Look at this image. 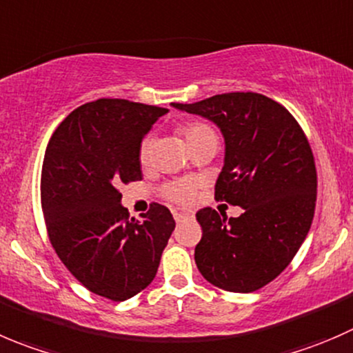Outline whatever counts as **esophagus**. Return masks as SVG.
<instances>
[{"label": "esophagus", "mask_w": 353, "mask_h": 353, "mask_svg": "<svg viewBox=\"0 0 353 353\" xmlns=\"http://www.w3.org/2000/svg\"><path fill=\"white\" fill-rule=\"evenodd\" d=\"M173 218H175V221L194 218V211H188V209H173Z\"/></svg>", "instance_id": "34e87169"}]
</instances>
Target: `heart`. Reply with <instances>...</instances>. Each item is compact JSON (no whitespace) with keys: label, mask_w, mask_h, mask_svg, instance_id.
I'll use <instances>...</instances> for the list:
<instances>
[{"label":"heart","mask_w":353,"mask_h":353,"mask_svg":"<svg viewBox=\"0 0 353 353\" xmlns=\"http://www.w3.org/2000/svg\"><path fill=\"white\" fill-rule=\"evenodd\" d=\"M178 132H180V135L185 139V142H187V145L190 149L201 144V142L208 141V139L216 137L212 128L209 125L202 123V121H187V123H181ZM151 137H145L141 142V148H139V161H141L142 166L148 165L149 159H151ZM163 195L168 201L175 202V204H188L194 199V185L185 180L172 181V183L163 187Z\"/></svg>","instance_id":"b5f03b06"}]
</instances>
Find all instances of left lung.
Segmentation results:
<instances>
[{
	"instance_id": "1",
	"label": "left lung",
	"mask_w": 353,
	"mask_h": 353,
	"mask_svg": "<svg viewBox=\"0 0 353 353\" xmlns=\"http://www.w3.org/2000/svg\"><path fill=\"white\" fill-rule=\"evenodd\" d=\"M173 106L218 125L225 166L214 197L243 209L239 218L197 211L195 264L223 290H259L292 263L312 225L317 173L309 141L290 111L263 94H218Z\"/></svg>"
}]
</instances>
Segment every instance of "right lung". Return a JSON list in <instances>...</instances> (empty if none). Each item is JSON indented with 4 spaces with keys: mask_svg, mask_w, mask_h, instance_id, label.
Segmentation results:
<instances>
[{
    "mask_svg": "<svg viewBox=\"0 0 353 353\" xmlns=\"http://www.w3.org/2000/svg\"><path fill=\"white\" fill-rule=\"evenodd\" d=\"M166 108L97 99L51 135L41 172L48 235L66 270L92 294L121 302L158 273L175 219L152 202L142 221L121 205V183L142 180L139 148Z\"/></svg>",
    "mask_w": 353,
    "mask_h": 353,
    "instance_id": "right-lung-1",
    "label": "right lung"
}]
</instances>
